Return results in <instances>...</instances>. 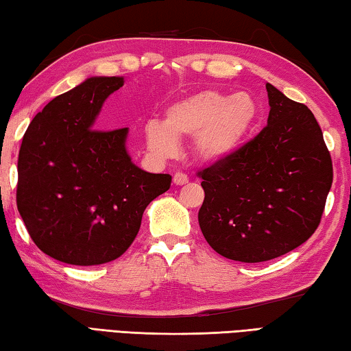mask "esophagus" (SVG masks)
I'll return each instance as SVG.
<instances>
[{
  "label": "esophagus",
  "instance_id": "esophagus-1",
  "mask_svg": "<svg viewBox=\"0 0 351 351\" xmlns=\"http://www.w3.org/2000/svg\"><path fill=\"white\" fill-rule=\"evenodd\" d=\"M174 183L176 185H185V183H188V176L186 174H183V172H176L174 174Z\"/></svg>",
  "mask_w": 351,
  "mask_h": 351
}]
</instances>
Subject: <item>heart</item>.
I'll use <instances>...</instances> for the list:
<instances>
[{"mask_svg":"<svg viewBox=\"0 0 351 351\" xmlns=\"http://www.w3.org/2000/svg\"><path fill=\"white\" fill-rule=\"evenodd\" d=\"M255 101L245 93L199 91L172 104L165 124L149 121L146 141L155 154L171 157L182 138H194V149L205 162L216 163L232 157L256 121Z\"/></svg>","mask_w":351,"mask_h":351,"instance_id":"b5f03b06","label":"heart"}]
</instances>
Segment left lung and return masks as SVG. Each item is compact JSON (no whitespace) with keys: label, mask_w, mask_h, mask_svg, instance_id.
<instances>
[{"label":"left lung","mask_w":351,"mask_h":351,"mask_svg":"<svg viewBox=\"0 0 351 351\" xmlns=\"http://www.w3.org/2000/svg\"><path fill=\"white\" fill-rule=\"evenodd\" d=\"M267 125L232 157L197 172L199 226L213 250L243 263L281 256L311 238L332 183L313 112L266 84Z\"/></svg>","instance_id":"left-lung-1"}]
</instances>
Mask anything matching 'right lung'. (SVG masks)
I'll return each instance as SVG.
<instances>
[{
  "label": "right lung",
  "instance_id": "1",
  "mask_svg": "<svg viewBox=\"0 0 351 351\" xmlns=\"http://www.w3.org/2000/svg\"><path fill=\"white\" fill-rule=\"evenodd\" d=\"M124 77H88L45 106L23 136L16 206L43 254L74 266L121 256L169 174L132 163L129 129L96 130L104 101Z\"/></svg>",
  "mask_w": 351,
  "mask_h": 351
}]
</instances>
